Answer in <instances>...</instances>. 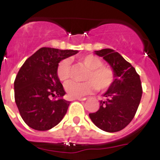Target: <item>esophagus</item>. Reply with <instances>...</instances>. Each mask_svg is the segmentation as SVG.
I'll use <instances>...</instances> for the list:
<instances>
[{
    "instance_id": "obj_1",
    "label": "esophagus",
    "mask_w": 160,
    "mask_h": 160,
    "mask_svg": "<svg viewBox=\"0 0 160 160\" xmlns=\"http://www.w3.org/2000/svg\"><path fill=\"white\" fill-rule=\"evenodd\" d=\"M75 100H80V101H85L86 99L85 98H75Z\"/></svg>"
}]
</instances>
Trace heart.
Here are the masks:
<instances>
[{
	"instance_id": "obj_1",
	"label": "heart",
	"mask_w": 160,
	"mask_h": 160,
	"mask_svg": "<svg viewBox=\"0 0 160 160\" xmlns=\"http://www.w3.org/2000/svg\"><path fill=\"white\" fill-rule=\"evenodd\" d=\"M80 60L89 69L85 75V82L68 81L65 85V90L70 98H80L94 93L96 90L105 91L114 81V72L111 68L103 65L100 58L93 55H83ZM56 74L60 81H65L70 77V62L62 60L59 63Z\"/></svg>"
}]
</instances>
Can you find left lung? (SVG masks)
Here are the masks:
<instances>
[{"instance_id": "obj_1", "label": "left lung", "mask_w": 160, "mask_h": 160, "mask_svg": "<svg viewBox=\"0 0 160 160\" xmlns=\"http://www.w3.org/2000/svg\"><path fill=\"white\" fill-rule=\"evenodd\" d=\"M94 53L106 61L114 72L113 85L104 94L97 112L89 114L94 124L104 131L121 130L131 122L142 97L139 75L130 63L112 49L95 51Z\"/></svg>"}]
</instances>
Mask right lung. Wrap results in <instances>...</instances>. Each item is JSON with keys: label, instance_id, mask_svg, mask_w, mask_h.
<instances>
[{"label": "right lung", "instance_id": "right-lung-1", "mask_svg": "<svg viewBox=\"0 0 160 160\" xmlns=\"http://www.w3.org/2000/svg\"><path fill=\"white\" fill-rule=\"evenodd\" d=\"M77 53L73 50L42 47L21 67L14 82L15 101L29 127L45 131L62 120L70 102L51 99L65 95L56 70L61 60Z\"/></svg>", "mask_w": 160, "mask_h": 160}]
</instances>
